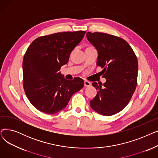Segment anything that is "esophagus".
<instances>
[{"instance_id": "obj_1", "label": "esophagus", "mask_w": 158, "mask_h": 158, "mask_svg": "<svg viewBox=\"0 0 158 158\" xmlns=\"http://www.w3.org/2000/svg\"><path fill=\"white\" fill-rule=\"evenodd\" d=\"M84 83H85V86H86V87H89V86H91V85H92V84H91V82L88 81H85L84 82Z\"/></svg>"}]
</instances>
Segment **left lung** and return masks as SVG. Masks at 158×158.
Returning <instances> with one entry per match:
<instances>
[{
    "label": "left lung",
    "instance_id": "8db88e82",
    "mask_svg": "<svg viewBox=\"0 0 158 158\" xmlns=\"http://www.w3.org/2000/svg\"><path fill=\"white\" fill-rule=\"evenodd\" d=\"M87 40L97 49V65L104 68L102 85L92 83L98 92L90 101L92 108L104 116L122 111L129 102L137 84L138 60L123 39L102 32L86 33Z\"/></svg>",
    "mask_w": 158,
    "mask_h": 158
}]
</instances>
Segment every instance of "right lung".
<instances>
[{
	"label": "right lung",
	"instance_id": "1",
	"mask_svg": "<svg viewBox=\"0 0 158 158\" xmlns=\"http://www.w3.org/2000/svg\"><path fill=\"white\" fill-rule=\"evenodd\" d=\"M86 32H57L35 40L23 60V88L30 102L41 112L52 114L67 106L71 97L84 86V81H69L60 72Z\"/></svg>",
	"mask_w": 158,
	"mask_h": 158
}]
</instances>
